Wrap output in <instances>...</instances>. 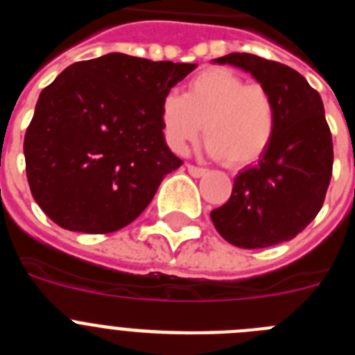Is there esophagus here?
Listing matches in <instances>:
<instances>
[{
    "label": "esophagus",
    "mask_w": 355,
    "mask_h": 355,
    "mask_svg": "<svg viewBox=\"0 0 355 355\" xmlns=\"http://www.w3.org/2000/svg\"><path fill=\"white\" fill-rule=\"evenodd\" d=\"M187 168H188V172H190V175H193V178H200V175L206 174V168L196 167V165H190V163L187 165Z\"/></svg>",
    "instance_id": "obj_1"
}]
</instances>
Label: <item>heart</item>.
Wrapping results in <instances>:
<instances>
[{
    "instance_id": "1",
    "label": "heart",
    "mask_w": 355,
    "mask_h": 355,
    "mask_svg": "<svg viewBox=\"0 0 355 355\" xmlns=\"http://www.w3.org/2000/svg\"><path fill=\"white\" fill-rule=\"evenodd\" d=\"M163 139L175 153L199 139L202 124L208 153L231 167L258 162L270 147L277 126L272 94L240 74L211 67L190 80L187 92H168L162 108Z\"/></svg>"
}]
</instances>
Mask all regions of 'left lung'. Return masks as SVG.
<instances>
[{"label":"left lung","mask_w":355,"mask_h":355,"mask_svg":"<svg viewBox=\"0 0 355 355\" xmlns=\"http://www.w3.org/2000/svg\"><path fill=\"white\" fill-rule=\"evenodd\" d=\"M250 72L272 94L277 126L254 167L234 178L225 205L211 211L220 236L241 249H263L295 238L324 206L332 175V137L320 94L302 74L250 53L216 58Z\"/></svg>","instance_id":"obj_1"}]
</instances>
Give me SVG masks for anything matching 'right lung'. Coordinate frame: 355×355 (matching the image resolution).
<instances>
[{"mask_svg": "<svg viewBox=\"0 0 355 355\" xmlns=\"http://www.w3.org/2000/svg\"><path fill=\"white\" fill-rule=\"evenodd\" d=\"M193 64L110 53L76 62L40 92L24 135L26 178L55 224L114 233L183 165L163 139V97Z\"/></svg>", "mask_w": 355, "mask_h": 355, "instance_id": "obj_1", "label": "right lung"}]
</instances>
